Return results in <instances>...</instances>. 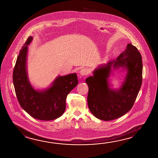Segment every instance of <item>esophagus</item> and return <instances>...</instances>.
<instances>
[{
    "instance_id": "1",
    "label": "esophagus",
    "mask_w": 158,
    "mask_h": 158,
    "mask_svg": "<svg viewBox=\"0 0 158 158\" xmlns=\"http://www.w3.org/2000/svg\"><path fill=\"white\" fill-rule=\"evenodd\" d=\"M88 74H89V71H88V69H85V68L81 69V71H80V74L81 76H85Z\"/></svg>"
}]
</instances>
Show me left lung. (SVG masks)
I'll return each mask as SVG.
<instances>
[{
	"instance_id": "8db88e82",
	"label": "left lung",
	"mask_w": 158,
	"mask_h": 158,
	"mask_svg": "<svg viewBox=\"0 0 158 158\" xmlns=\"http://www.w3.org/2000/svg\"><path fill=\"white\" fill-rule=\"evenodd\" d=\"M123 67L127 70L125 81L119 89L109 87L111 71ZM87 77L89 87L87 102L90 112L97 118L109 121L119 118L132 109L142 81L141 55L131 43L116 60L100 66Z\"/></svg>"
}]
</instances>
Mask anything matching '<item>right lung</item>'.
<instances>
[{"label": "right lung", "instance_id": "right-lung-1", "mask_svg": "<svg viewBox=\"0 0 158 158\" xmlns=\"http://www.w3.org/2000/svg\"><path fill=\"white\" fill-rule=\"evenodd\" d=\"M32 40L29 36L17 58L13 73L15 90L20 106L30 116L41 120H54L64 113L66 97L78 83L77 75L58 76L46 89H35L29 81L26 69L27 45Z\"/></svg>", "mask_w": 158, "mask_h": 158}]
</instances>
